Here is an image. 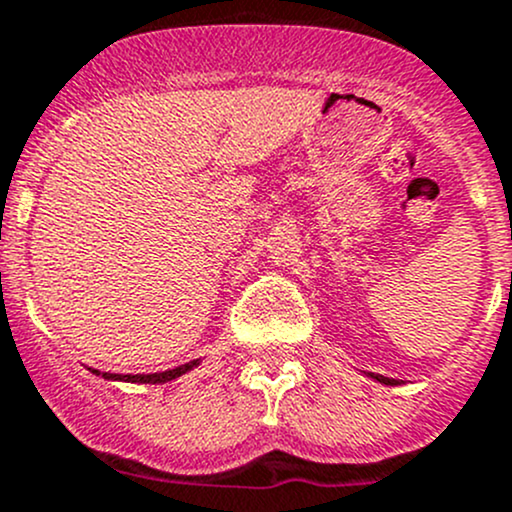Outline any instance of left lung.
<instances>
[{
  "mask_svg": "<svg viewBox=\"0 0 512 512\" xmlns=\"http://www.w3.org/2000/svg\"><path fill=\"white\" fill-rule=\"evenodd\" d=\"M365 375H368V378H373V380H378V383H383V385H402V380L385 378V375H378V373H365Z\"/></svg>",
  "mask_w": 512,
  "mask_h": 512,
  "instance_id": "obj_1",
  "label": "left lung"
}]
</instances>
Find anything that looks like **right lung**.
I'll use <instances>...</instances> for the list:
<instances>
[{"instance_id":"1","label":"right lung","mask_w":512,"mask_h":512,"mask_svg":"<svg viewBox=\"0 0 512 512\" xmlns=\"http://www.w3.org/2000/svg\"><path fill=\"white\" fill-rule=\"evenodd\" d=\"M201 363V358L191 360V363H184L179 365V368H171V370H164V373H139V375H120V373H100V370L95 368H88L93 375H102L105 380H117V383H137V385H161V383H169V380H176L181 378V375H186L188 370H193L196 365Z\"/></svg>"}]
</instances>
